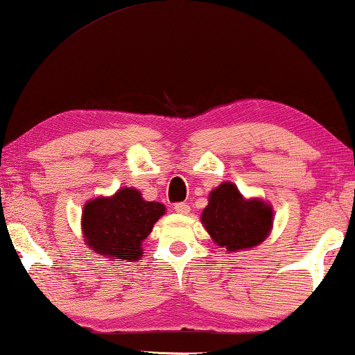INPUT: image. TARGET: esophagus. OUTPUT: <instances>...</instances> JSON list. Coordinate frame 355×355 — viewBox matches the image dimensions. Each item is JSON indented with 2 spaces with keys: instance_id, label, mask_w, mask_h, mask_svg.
Here are the masks:
<instances>
[{
  "instance_id": "34e87169",
  "label": "esophagus",
  "mask_w": 355,
  "mask_h": 355,
  "mask_svg": "<svg viewBox=\"0 0 355 355\" xmlns=\"http://www.w3.org/2000/svg\"><path fill=\"white\" fill-rule=\"evenodd\" d=\"M174 211L176 213H179V215H187L189 211H191V207L187 205V203H176V205H174Z\"/></svg>"
}]
</instances>
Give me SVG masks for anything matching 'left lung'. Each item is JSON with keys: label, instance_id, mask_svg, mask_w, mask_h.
<instances>
[{"label": "left lung", "instance_id": "1", "mask_svg": "<svg viewBox=\"0 0 355 355\" xmlns=\"http://www.w3.org/2000/svg\"><path fill=\"white\" fill-rule=\"evenodd\" d=\"M202 223L215 244L237 252L265 241L273 223V211L260 200H244L234 184L223 182L210 193Z\"/></svg>", "mask_w": 355, "mask_h": 355}]
</instances>
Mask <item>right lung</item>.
Listing matches in <instances>:
<instances>
[{
    "label": "right lung",
    "instance_id": "add662e5",
    "mask_svg": "<svg viewBox=\"0 0 355 355\" xmlns=\"http://www.w3.org/2000/svg\"><path fill=\"white\" fill-rule=\"evenodd\" d=\"M164 205L145 202L137 189H123L110 198H95L84 207L82 230L96 254L116 263L139 260L144 239L152 232Z\"/></svg>",
    "mask_w": 355,
    "mask_h": 355
}]
</instances>
